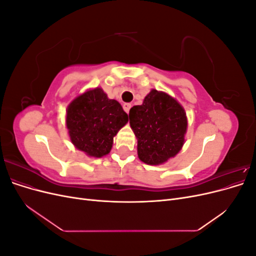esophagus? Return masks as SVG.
I'll return each mask as SVG.
<instances>
[{"label": "esophagus", "instance_id": "esophagus-1", "mask_svg": "<svg viewBox=\"0 0 256 256\" xmlns=\"http://www.w3.org/2000/svg\"><path fill=\"white\" fill-rule=\"evenodd\" d=\"M130 108H131V104H127V102H125V104H122V109H124V111H125L126 113H129Z\"/></svg>", "mask_w": 256, "mask_h": 256}]
</instances>
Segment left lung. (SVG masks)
Here are the masks:
<instances>
[{
	"instance_id": "8db88e82",
	"label": "left lung",
	"mask_w": 256,
	"mask_h": 256,
	"mask_svg": "<svg viewBox=\"0 0 256 256\" xmlns=\"http://www.w3.org/2000/svg\"><path fill=\"white\" fill-rule=\"evenodd\" d=\"M129 122L138 140V156L146 164H164L180 152L184 143L186 112L164 92L152 90L141 106L131 108Z\"/></svg>"
}]
</instances>
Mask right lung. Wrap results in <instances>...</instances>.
<instances>
[{"label":"right lung","instance_id":"right-lung-1","mask_svg":"<svg viewBox=\"0 0 256 256\" xmlns=\"http://www.w3.org/2000/svg\"><path fill=\"white\" fill-rule=\"evenodd\" d=\"M66 126L72 143L90 157L100 158L110 152L113 138L128 122L118 102L109 99L96 88L83 92L69 104Z\"/></svg>","mask_w":256,"mask_h":256}]
</instances>
